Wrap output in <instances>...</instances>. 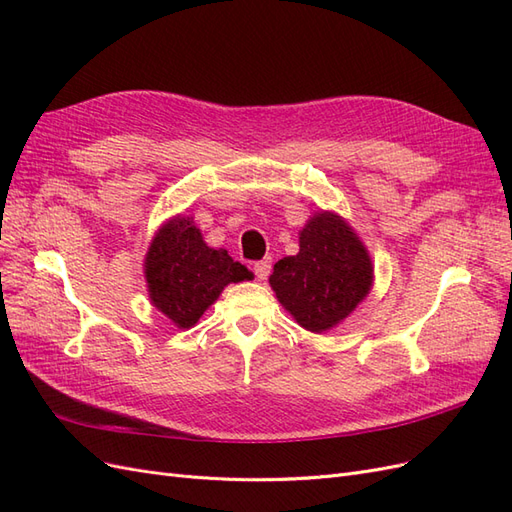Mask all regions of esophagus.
Segmentation results:
<instances>
[{
	"label": "esophagus",
	"mask_w": 512,
	"mask_h": 512,
	"mask_svg": "<svg viewBox=\"0 0 512 512\" xmlns=\"http://www.w3.org/2000/svg\"><path fill=\"white\" fill-rule=\"evenodd\" d=\"M252 269H254V275L258 277V280H267V275L271 273V258L254 262Z\"/></svg>",
	"instance_id": "1"
}]
</instances>
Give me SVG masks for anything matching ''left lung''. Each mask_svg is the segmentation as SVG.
<instances>
[{
    "instance_id": "obj_1",
    "label": "left lung",
    "mask_w": 512,
    "mask_h": 512,
    "mask_svg": "<svg viewBox=\"0 0 512 512\" xmlns=\"http://www.w3.org/2000/svg\"><path fill=\"white\" fill-rule=\"evenodd\" d=\"M299 254L275 262L277 299L303 329L322 333L342 322L371 288V260L352 228L333 213L305 224Z\"/></svg>"
}]
</instances>
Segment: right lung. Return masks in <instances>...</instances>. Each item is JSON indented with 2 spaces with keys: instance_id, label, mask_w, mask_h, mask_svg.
I'll list each match as a JSON object with an SVG mask.
<instances>
[{
  "instance_id": "add662e5",
  "label": "right lung",
  "mask_w": 512,
  "mask_h": 512,
  "mask_svg": "<svg viewBox=\"0 0 512 512\" xmlns=\"http://www.w3.org/2000/svg\"><path fill=\"white\" fill-rule=\"evenodd\" d=\"M151 301L177 327L188 329L220 297L226 284L250 277L226 250L209 247L190 218L166 222L145 260Z\"/></svg>"
}]
</instances>
